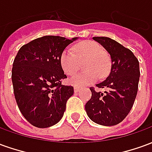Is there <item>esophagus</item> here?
<instances>
[{
    "mask_svg": "<svg viewBox=\"0 0 152 152\" xmlns=\"http://www.w3.org/2000/svg\"><path fill=\"white\" fill-rule=\"evenodd\" d=\"M79 91H80V88H78V87H74V92L78 93Z\"/></svg>",
    "mask_w": 152,
    "mask_h": 152,
    "instance_id": "34e87169",
    "label": "esophagus"
}]
</instances>
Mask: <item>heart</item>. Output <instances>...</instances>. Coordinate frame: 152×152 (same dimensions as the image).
Returning <instances> with one entry per match:
<instances>
[{
	"label": "heart",
	"instance_id": "obj_1",
	"mask_svg": "<svg viewBox=\"0 0 152 152\" xmlns=\"http://www.w3.org/2000/svg\"><path fill=\"white\" fill-rule=\"evenodd\" d=\"M72 51L69 49L63 50L59 58L60 65L66 75H73L79 68L80 61L86 59L84 70L87 72L77 73L68 80V83L75 87H83L92 84L99 77H103L111 67L109 56L102 52V47L93 40H85L76 44Z\"/></svg>",
	"mask_w": 152,
	"mask_h": 152
}]
</instances>
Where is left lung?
Listing matches in <instances>:
<instances>
[{
  "instance_id": "1",
  "label": "left lung",
  "mask_w": 152,
  "mask_h": 152,
  "mask_svg": "<svg viewBox=\"0 0 152 152\" xmlns=\"http://www.w3.org/2000/svg\"><path fill=\"white\" fill-rule=\"evenodd\" d=\"M93 39L105 48L111 56L109 76L96 86L105 94L90 88L91 99L86 104L89 119L96 124L112 126L121 123L134 105L140 77L139 63L133 52L117 41L105 37Z\"/></svg>"
}]
</instances>
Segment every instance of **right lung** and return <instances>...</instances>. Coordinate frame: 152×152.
<instances>
[{
  "label": "right lung",
  "mask_w": 152,
  "mask_h": 152,
  "mask_svg": "<svg viewBox=\"0 0 152 152\" xmlns=\"http://www.w3.org/2000/svg\"><path fill=\"white\" fill-rule=\"evenodd\" d=\"M78 39L45 36L19 49L12 68L15 100L27 121L37 128H48L63 118L72 86L62 85L66 78L59 58L66 47Z\"/></svg>",
  "instance_id": "add662e5"
}]
</instances>
